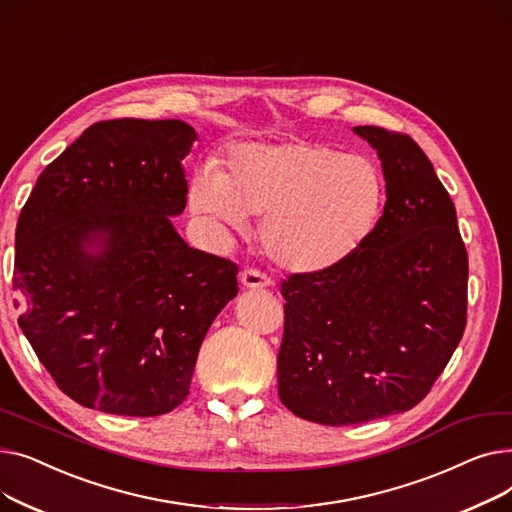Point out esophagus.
<instances>
[{"label":"esophagus","mask_w":512,"mask_h":512,"mask_svg":"<svg viewBox=\"0 0 512 512\" xmlns=\"http://www.w3.org/2000/svg\"><path fill=\"white\" fill-rule=\"evenodd\" d=\"M240 282H242V286L245 288H265V286H270L272 284V280L267 278L265 274H261L259 270H245L240 274Z\"/></svg>","instance_id":"1"}]
</instances>
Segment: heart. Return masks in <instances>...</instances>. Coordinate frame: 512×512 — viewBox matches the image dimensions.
I'll return each instance as SVG.
<instances>
[{
  "instance_id": "obj_1",
  "label": "heart",
  "mask_w": 512,
  "mask_h": 512,
  "mask_svg": "<svg viewBox=\"0 0 512 512\" xmlns=\"http://www.w3.org/2000/svg\"><path fill=\"white\" fill-rule=\"evenodd\" d=\"M384 178L361 155L309 143L240 145L222 174L201 168L188 205L218 228L265 220L267 257L286 272L321 274L351 257L380 220Z\"/></svg>"
}]
</instances>
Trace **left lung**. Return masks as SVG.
<instances>
[{"label":"left lung","instance_id":"obj_1","mask_svg":"<svg viewBox=\"0 0 512 512\" xmlns=\"http://www.w3.org/2000/svg\"><path fill=\"white\" fill-rule=\"evenodd\" d=\"M382 159L386 205L363 245L282 282L278 394L297 417L355 425L432 390L467 324V249L454 203L409 134L355 126Z\"/></svg>","mask_w":512,"mask_h":512}]
</instances>
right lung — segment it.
<instances>
[{"instance_id":"right-lung-1","label":"right lung","mask_w":512,"mask_h":512,"mask_svg":"<svg viewBox=\"0 0 512 512\" xmlns=\"http://www.w3.org/2000/svg\"><path fill=\"white\" fill-rule=\"evenodd\" d=\"M182 120L89 126L41 172L16 226L26 340L78 405L155 417L188 396L201 342L238 292V265L186 245Z\"/></svg>"}]
</instances>
